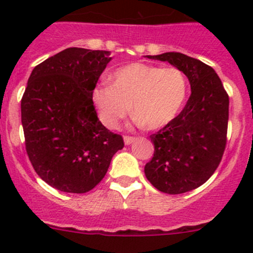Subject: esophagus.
<instances>
[{"instance_id":"34e87169","label":"esophagus","mask_w":253,"mask_h":253,"mask_svg":"<svg viewBox=\"0 0 253 253\" xmlns=\"http://www.w3.org/2000/svg\"><path fill=\"white\" fill-rule=\"evenodd\" d=\"M134 141H136V138H134V137H131V136H125L124 137V142H125V144H126V145H129L131 143H133Z\"/></svg>"}]
</instances>
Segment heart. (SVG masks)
<instances>
[{
	"mask_svg": "<svg viewBox=\"0 0 253 253\" xmlns=\"http://www.w3.org/2000/svg\"><path fill=\"white\" fill-rule=\"evenodd\" d=\"M188 83L177 67L136 62L112 73V83L101 82L93 89V103L100 121L115 128L131 110L149 129L169 125L185 104Z\"/></svg>",
	"mask_w": 253,
	"mask_h": 253,
	"instance_id": "1",
	"label": "heart"
}]
</instances>
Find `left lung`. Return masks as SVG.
Listing matches in <instances>:
<instances>
[{"mask_svg": "<svg viewBox=\"0 0 253 253\" xmlns=\"http://www.w3.org/2000/svg\"><path fill=\"white\" fill-rule=\"evenodd\" d=\"M180 68L191 84L183 110L150 139L154 155L144 167L145 177L169 195L192 191L216 170L226 145L229 95L211 66L180 52L147 56Z\"/></svg>", "mask_w": 253, "mask_h": 253, "instance_id": "obj_1", "label": "left lung"}]
</instances>
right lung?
Wrapping results in <instances>:
<instances>
[{
    "mask_svg": "<svg viewBox=\"0 0 253 253\" xmlns=\"http://www.w3.org/2000/svg\"><path fill=\"white\" fill-rule=\"evenodd\" d=\"M110 52L68 47L35 66L20 110L25 149L35 172L62 192L85 193L124 148L98 119L93 89Z\"/></svg>",
    "mask_w": 253,
    "mask_h": 253,
    "instance_id": "add662e5",
    "label": "right lung"
}]
</instances>
